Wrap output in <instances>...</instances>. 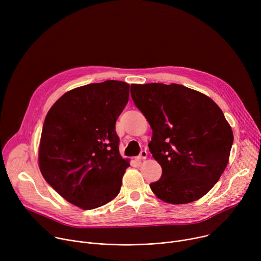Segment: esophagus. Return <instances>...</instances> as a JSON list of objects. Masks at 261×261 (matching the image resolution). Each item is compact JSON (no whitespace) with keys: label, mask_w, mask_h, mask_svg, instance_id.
<instances>
[{"label":"esophagus","mask_w":261,"mask_h":261,"mask_svg":"<svg viewBox=\"0 0 261 261\" xmlns=\"http://www.w3.org/2000/svg\"><path fill=\"white\" fill-rule=\"evenodd\" d=\"M146 157H147V152L146 151H141L140 154L136 157V159L137 160H143V159H146Z\"/></svg>","instance_id":"obj_1"}]
</instances>
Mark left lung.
Masks as SVG:
<instances>
[{
    "label": "left lung",
    "mask_w": 261,
    "mask_h": 261,
    "mask_svg": "<svg viewBox=\"0 0 261 261\" xmlns=\"http://www.w3.org/2000/svg\"><path fill=\"white\" fill-rule=\"evenodd\" d=\"M131 96L153 130L148 148L162 167L154 194L172 204L204 196L225 170L233 133L221 108L197 91L171 84L131 85Z\"/></svg>",
    "instance_id": "8db88e82"
}]
</instances>
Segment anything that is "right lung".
I'll return each instance as SVG.
<instances>
[{
  "label": "right lung",
  "instance_id": "add662e5",
  "mask_svg": "<svg viewBox=\"0 0 261 261\" xmlns=\"http://www.w3.org/2000/svg\"><path fill=\"white\" fill-rule=\"evenodd\" d=\"M129 87L106 81L73 89L46 115L40 171L63 198L83 210L102 206L120 193L130 164L120 155L116 122L128 103Z\"/></svg>",
  "mask_w": 261,
  "mask_h": 261
}]
</instances>
